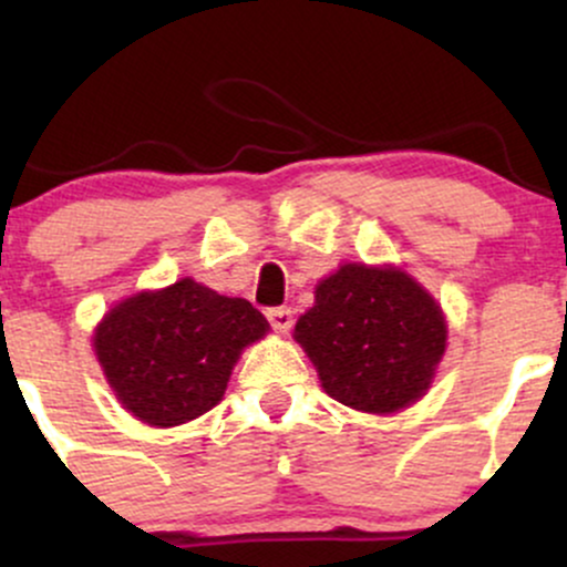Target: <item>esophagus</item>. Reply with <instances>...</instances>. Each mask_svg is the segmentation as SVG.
<instances>
[{
	"mask_svg": "<svg viewBox=\"0 0 567 567\" xmlns=\"http://www.w3.org/2000/svg\"><path fill=\"white\" fill-rule=\"evenodd\" d=\"M266 320H269V324L277 330V333H288L292 328V311L288 306H275V309L266 311Z\"/></svg>",
	"mask_w": 567,
	"mask_h": 567,
	"instance_id": "34e87169",
	"label": "esophagus"
}]
</instances>
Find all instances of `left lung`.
<instances>
[{
  "label": "left lung",
  "mask_w": 567,
  "mask_h": 567,
  "mask_svg": "<svg viewBox=\"0 0 567 567\" xmlns=\"http://www.w3.org/2000/svg\"><path fill=\"white\" fill-rule=\"evenodd\" d=\"M296 341L333 400L383 415L426 394L447 324L440 303L396 266L343 264L317 285Z\"/></svg>",
  "instance_id": "1"
}]
</instances>
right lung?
I'll return each instance as SVG.
<instances>
[{"label":"right lung","instance_id":"add662e5","mask_svg":"<svg viewBox=\"0 0 567 567\" xmlns=\"http://www.w3.org/2000/svg\"><path fill=\"white\" fill-rule=\"evenodd\" d=\"M266 333L250 301L186 277L116 303L93 347L116 400L143 424L167 429L216 408L243 349Z\"/></svg>","mask_w":567,"mask_h":567}]
</instances>
